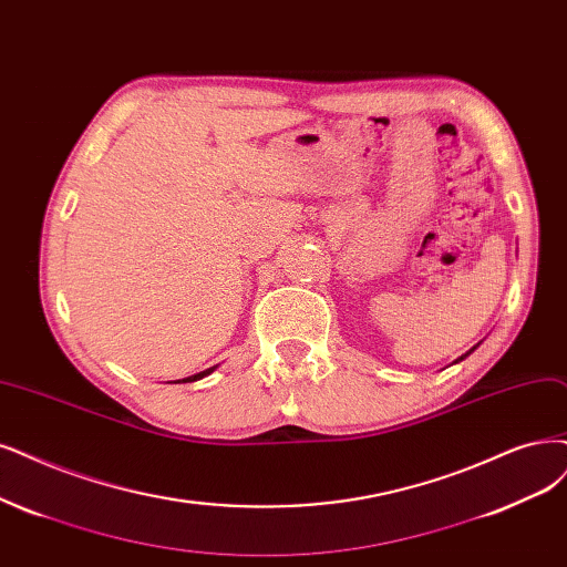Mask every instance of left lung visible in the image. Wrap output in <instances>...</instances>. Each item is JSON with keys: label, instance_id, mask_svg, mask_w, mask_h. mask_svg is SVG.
Segmentation results:
<instances>
[{"label": "left lung", "instance_id": "obj_1", "mask_svg": "<svg viewBox=\"0 0 567 567\" xmlns=\"http://www.w3.org/2000/svg\"><path fill=\"white\" fill-rule=\"evenodd\" d=\"M476 348H478V343H476V346H474V348H472V350H470V352H465V354H463V358H460V360H455V362H463V360H465V358H470V354H472V352H474V350H476Z\"/></svg>", "mask_w": 567, "mask_h": 567}]
</instances>
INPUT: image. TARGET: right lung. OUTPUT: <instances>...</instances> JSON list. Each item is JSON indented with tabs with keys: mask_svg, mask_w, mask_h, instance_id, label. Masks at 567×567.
Returning a JSON list of instances; mask_svg holds the SVG:
<instances>
[{
	"mask_svg": "<svg viewBox=\"0 0 567 567\" xmlns=\"http://www.w3.org/2000/svg\"><path fill=\"white\" fill-rule=\"evenodd\" d=\"M215 369H217V367H209V369H205V371H200V373H194V375H188V379H182V381H175V383H194V381H200L203 375H209Z\"/></svg>",
	"mask_w": 567,
	"mask_h": 567,
	"instance_id": "add662e5",
	"label": "right lung"
}]
</instances>
